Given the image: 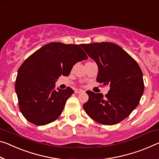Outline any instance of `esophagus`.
Listing matches in <instances>:
<instances>
[{"mask_svg":"<svg viewBox=\"0 0 159 159\" xmlns=\"http://www.w3.org/2000/svg\"><path fill=\"white\" fill-rule=\"evenodd\" d=\"M82 92H84V90H82V89H76L75 90V93H80Z\"/></svg>","mask_w":159,"mask_h":159,"instance_id":"34e87169","label":"esophagus"}]
</instances>
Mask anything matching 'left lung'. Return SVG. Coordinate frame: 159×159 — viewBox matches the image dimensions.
I'll use <instances>...</instances> for the list:
<instances>
[{"instance_id":"left-lung-1","label":"left lung","mask_w":159,"mask_h":159,"mask_svg":"<svg viewBox=\"0 0 159 159\" xmlns=\"http://www.w3.org/2000/svg\"><path fill=\"white\" fill-rule=\"evenodd\" d=\"M81 47L98 65L97 82L110 86L105 97L102 93L86 91L89 98L84 109L100 124H117L139 103L144 90L142 70L137 62L116 44L100 42Z\"/></svg>"}]
</instances>
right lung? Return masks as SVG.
<instances>
[{
  "label": "right lung",
  "instance_id": "add662e5",
  "mask_svg": "<svg viewBox=\"0 0 159 159\" xmlns=\"http://www.w3.org/2000/svg\"><path fill=\"white\" fill-rule=\"evenodd\" d=\"M81 45L47 44L19 68L15 89L20 112L29 122L45 125L61 115L74 92L69 87L57 90L55 83L61 75L68 76L77 62L88 59Z\"/></svg>",
  "mask_w": 159,
  "mask_h": 159
}]
</instances>
